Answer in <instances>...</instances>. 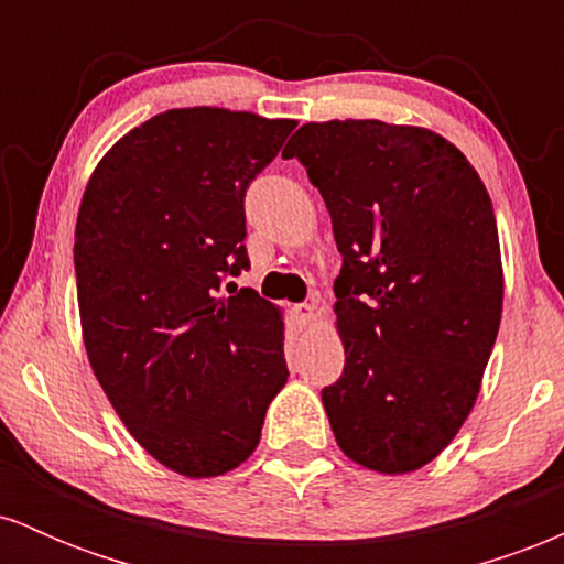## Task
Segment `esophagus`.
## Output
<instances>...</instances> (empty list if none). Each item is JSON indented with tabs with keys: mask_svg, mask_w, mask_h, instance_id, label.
Wrapping results in <instances>:
<instances>
[{
	"mask_svg": "<svg viewBox=\"0 0 564 564\" xmlns=\"http://www.w3.org/2000/svg\"><path fill=\"white\" fill-rule=\"evenodd\" d=\"M294 315H296V321H300V323H310L315 318V304H307V302L296 304Z\"/></svg>",
	"mask_w": 564,
	"mask_h": 564,
	"instance_id": "obj_1",
	"label": "esophagus"
}]
</instances>
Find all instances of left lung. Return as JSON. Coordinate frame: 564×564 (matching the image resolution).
<instances>
[{"label": "left lung", "instance_id": "1", "mask_svg": "<svg viewBox=\"0 0 564 564\" xmlns=\"http://www.w3.org/2000/svg\"><path fill=\"white\" fill-rule=\"evenodd\" d=\"M332 215L345 371L323 387L339 448L384 475L430 464L467 422L501 323L503 273L480 174L422 127L347 119L296 129Z\"/></svg>", "mask_w": 564, "mask_h": 564}]
</instances>
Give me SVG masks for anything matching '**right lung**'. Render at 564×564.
<instances>
[{
  "mask_svg": "<svg viewBox=\"0 0 564 564\" xmlns=\"http://www.w3.org/2000/svg\"><path fill=\"white\" fill-rule=\"evenodd\" d=\"M296 121L174 108L102 156L76 219L84 347L134 440L185 477H217L257 448L286 384L283 321L254 289L243 198Z\"/></svg>",
  "mask_w": 564,
  "mask_h": 564,
  "instance_id": "obj_1",
  "label": "right lung"
}]
</instances>
